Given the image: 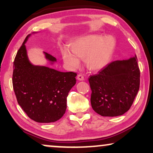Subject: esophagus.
<instances>
[{
  "instance_id": "obj_1",
  "label": "esophagus",
  "mask_w": 153,
  "mask_h": 153,
  "mask_svg": "<svg viewBox=\"0 0 153 153\" xmlns=\"http://www.w3.org/2000/svg\"><path fill=\"white\" fill-rule=\"evenodd\" d=\"M77 79H78L79 81H83L84 80V77H83V75L79 74L77 75Z\"/></svg>"
}]
</instances>
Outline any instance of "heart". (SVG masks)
I'll return each mask as SVG.
<instances>
[{"instance_id": "b5f03b06", "label": "heart", "mask_w": 153, "mask_h": 153, "mask_svg": "<svg viewBox=\"0 0 153 153\" xmlns=\"http://www.w3.org/2000/svg\"><path fill=\"white\" fill-rule=\"evenodd\" d=\"M116 41L108 35H93L81 37L71 44V52L62 51L63 61L69 68L75 69L79 65L78 58L83 60L86 68L92 72H98L107 66L114 54Z\"/></svg>"}]
</instances>
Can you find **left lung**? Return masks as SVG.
<instances>
[{"label": "left lung", "instance_id": "8db88e82", "mask_svg": "<svg viewBox=\"0 0 153 153\" xmlns=\"http://www.w3.org/2000/svg\"><path fill=\"white\" fill-rule=\"evenodd\" d=\"M137 56L111 62L89 77L91 103L102 116H121L130 108L139 90L140 70Z\"/></svg>", "mask_w": 153, "mask_h": 153}]
</instances>
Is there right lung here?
I'll return each instance as SVG.
<instances>
[{"label": "right lung", "instance_id": "add662e5", "mask_svg": "<svg viewBox=\"0 0 153 153\" xmlns=\"http://www.w3.org/2000/svg\"><path fill=\"white\" fill-rule=\"evenodd\" d=\"M30 36L27 35L14 59V91L18 104L30 119L37 123H53L65 113L67 97L76 84V74L31 63L25 45ZM43 53L51 65L57 61L53 56Z\"/></svg>", "mask_w": 153, "mask_h": 153}]
</instances>
